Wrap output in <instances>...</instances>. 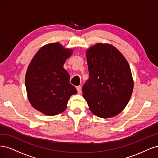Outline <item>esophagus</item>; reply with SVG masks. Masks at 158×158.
Here are the masks:
<instances>
[{
	"label": "esophagus",
	"mask_w": 158,
	"mask_h": 158,
	"mask_svg": "<svg viewBox=\"0 0 158 158\" xmlns=\"http://www.w3.org/2000/svg\"><path fill=\"white\" fill-rule=\"evenodd\" d=\"M76 89H77L78 94L81 93V86H80V85H78V86L76 87Z\"/></svg>",
	"instance_id": "esophagus-1"
}]
</instances>
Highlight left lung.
Segmentation results:
<instances>
[{
  "label": "left lung",
  "instance_id": "left-lung-1",
  "mask_svg": "<svg viewBox=\"0 0 158 158\" xmlns=\"http://www.w3.org/2000/svg\"><path fill=\"white\" fill-rule=\"evenodd\" d=\"M89 79L82 93L90 111L99 117L117 115L127 106L134 82L127 60L114 46L97 44L86 52Z\"/></svg>",
  "mask_w": 158,
  "mask_h": 158
}]
</instances>
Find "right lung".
<instances>
[{
    "instance_id": "obj_1",
    "label": "right lung",
    "mask_w": 158,
    "mask_h": 158,
    "mask_svg": "<svg viewBox=\"0 0 158 158\" xmlns=\"http://www.w3.org/2000/svg\"><path fill=\"white\" fill-rule=\"evenodd\" d=\"M73 53L59 43L43 46L33 56L26 74L25 84L31 106L45 115L63 112L72 95L77 93L70 83L63 65Z\"/></svg>"
}]
</instances>
